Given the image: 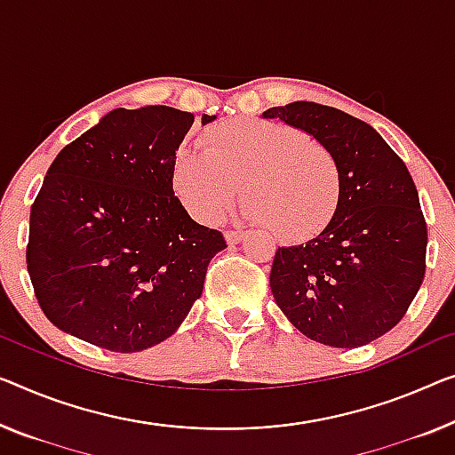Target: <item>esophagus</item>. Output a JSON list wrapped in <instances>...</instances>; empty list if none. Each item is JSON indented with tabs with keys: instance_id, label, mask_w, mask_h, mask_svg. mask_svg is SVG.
Wrapping results in <instances>:
<instances>
[{
	"instance_id": "34e87169",
	"label": "esophagus",
	"mask_w": 455,
	"mask_h": 455,
	"mask_svg": "<svg viewBox=\"0 0 455 455\" xmlns=\"http://www.w3.org/2000/svg\"><path fill=\"white\" fill-rule=\"evenodd\" d=\"M225 239L228 245H236V243H241L243 239H245V233H243V230H227Z\"/></svg>"
}]
</instances>
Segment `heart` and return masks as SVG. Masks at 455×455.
<instances>
[{
  "label": "heart",
  "instance_id": "1",
  "mask_svg": "<svg viewBox=\"0 0 455 455\" xmlns=\"http://www.w3.org/2000/svg\"><path fill=\"white\" fill-rule=\"evenodd\" d=\"M172 186L192 219L212 222L249 200L243 214L283 241L316 236L341 202V165L329 147L300 128L267 120H222L208 126L198 148L175 155Z\"/></svg>",
  "mask_w": 455,
  "mask_h": 455
}]
</instances>
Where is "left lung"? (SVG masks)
Returning <instances> with one entry per match:
<instances>
[{"label": "left lung", "mask_w": 455, "mask_h": 455, "mask_svg": "<svg viewBox=\"0 0 455 455\" xmlns=\"http://www.w3.org/2000/svg\"><path fill=\"white\" fill-rule=\"evenodd\" d=\"M321 140L341 165V202L327 228L277 247L271 294L313 341L362 347L401 323L425 277L427 225L404 161L363 120L315 101L269 108Z\"/></svg>", "instance_id": "obj_1"}]
</instances>
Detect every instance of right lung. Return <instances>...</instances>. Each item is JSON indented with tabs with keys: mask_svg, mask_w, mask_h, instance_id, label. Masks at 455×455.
I'll use <instances>...</instances> for the list:
<instances>
[{
	"mask_svg": "<svg viewBox=\"0 0 455 455\" xmlns=\"http://www.w3.org/2000/svg\"><path fill=\"white\" fill-rule=\"evenodd\" d=\"M216 116L202 114V124ZM194 114L116 108L57 155L30 210L26 263L54 327L134 354L172 337L227 247L181 206L172 167Z\"/></svg>",
	"mask_w": 455,
	"mask_h": 455,
	"instance_id": "obj_1",
	"label": "right lung"
}]
</instances>
